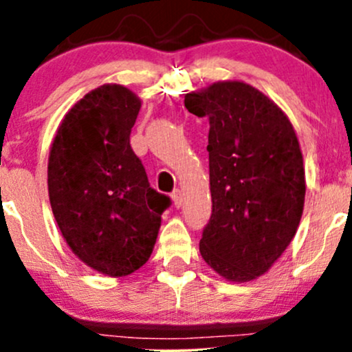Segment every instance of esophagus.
<instances>
[{
	"instance_id": "1",
	"label": "esophagus",
	"mask_w": 352,
	"mask_h": 352,
	"mask_svg": "<svg viewBox=\"0 0 352 352\" xmlns=\"http://www.w3.org/2000/svg\"><path fill=\"white\" fill-rule=\"evenodd\" d=\"M172 201H173V207L175 208H180L182 205H184V193H182V190H173L172 193Z\"/></svg>"
}]
</instances>
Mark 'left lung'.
I'll list each match as a JSON object with an SVG mask.
<instances>
[{
    "mask_svg": "<svg viewBox=\"0 0 352 352\" xmlns=\"http://www.w3.org/2000/svg\"><path fill=\"white\" fill-rule=\"evenodd\" d=\"M207 117L212 217L200 253L233 283L256 280L292 243L305 207L302 153L288 116L243 80H218L185 94Z\"/></svg>",
    "mask_w": 352,
    "mask_h": 352,
    "instance_id": "obj_1",
    "label": "left lung"
}]
</instances>
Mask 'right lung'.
Wrapping results in <instances>:
<instances>
[{"label":"right lung","instance_id":"1","mask_svg":"<svg viewBox=\"0 0 352 352\" xmlns=\"http://www.w3.org/2000/svg\"><path fill=\"white\" fill-rule=\"evenodd\" d=\"M140 106L120 84L92 89L60 120L47 160L60 235L82 263L112 278L147 263L170 205L131 147Z\"/></svg>","mask_w":352,"mask_h":352}]
</instances>
